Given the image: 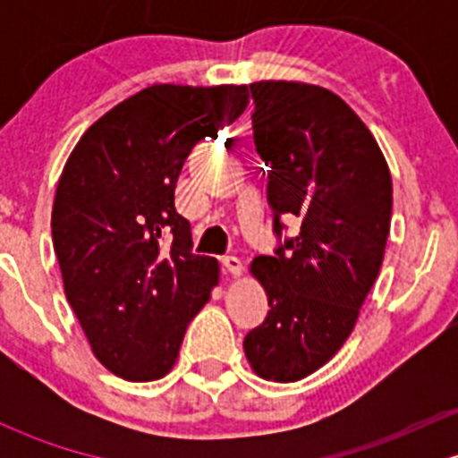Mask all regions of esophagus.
Returning a JSON list of instances; mask_svg holds the SVG:
<instances>
[{"instance_id": "1", "label": "esophagus", "mask_w": 458, "mask_h": 458, "mask_svg": "<svg viewBox=\"0 0 458 458\" xmlns=\"http://www.w3.org/2000/svg\"><path fill=\"white\" fill-rule=\"evenodd\" d=\"M224 267L230 272V275H234V276H239V275H242V272H243L242 259L234 257V255L224 257Z\"/></svg>"}]
</instances>
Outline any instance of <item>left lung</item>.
<instances>
[{"label": "left lung", "instance_id": "obj_1", "mask_svg": "<svg viewBox=\"0 0 458 458\" xmlns=\"http://www.w3.org/2000/svg\"><path fill=\"white\" fill-rule=\"evenodd\" d=\"M250 92L275 233L293 216L301 228L252 261L270 310L243 350L259 377L290 383L326 366L354 330L390 234L392 177L366 123L327 88L270 80Z\"/></svg>", "mask_w": 458, "mask_h": 458}]
</instances>
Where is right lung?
Segmentation results:
<instances>
[{
    "mask_svg": "<svg viewBox=\"0 0 458 458\" xmlns=\"http://www.w3.org/2000/svg\"><path fill=\"white\" fill-rule=\"evenodd\" d=\"M250 86L155 84L97 119L57 183L53 246L92 354L126 381L177 361L188 323L219 284L192 252L174 188L191 150L246 110Z\"/></svg>",
    "mask_w": 458,
    "mask_h": 458,
    "instance_id": "obj_1",
    "label": "right lung"
}]
</instances>
